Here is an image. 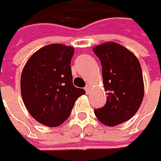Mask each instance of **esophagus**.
Returning <instances> with one entry per match:
<instances>
[{
  "label": "esophagus",
  "mask_w": 161,
  "mask_h": 161,
  "mask_svg": "<svg viewBox=\"0 0 161 161\" xmlns=\"http://www.w3.org/2000/svg\"><path fill=\"white\" fill-rule=\"evenodd\" d=\"M85 90H86V94H89V91H90V86H89V85L86 86V87H85Z\"/></svg>",
  "instance_id": "34e87169"
}]
</instances>
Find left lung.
Here are the masks:
<instances>
[{
    "label": "left lung",
    "instance_id": "left-lung-1",
    "mask_svg": "<svg viewBox=\"0 0 161 161\" xmlns=\"http://www.w3.org/2000/svg\"><path fill=\"white\" fill-rule=\"evenodd\" d=\"M102 64L106 105L95 109L100 122L114 127L132 118L144 97L142 70L137 58L124 46L106 43L93 48Z\"/></svg>",
    "mask_w": 161,
    "mask_h": 161
}]
</instances>
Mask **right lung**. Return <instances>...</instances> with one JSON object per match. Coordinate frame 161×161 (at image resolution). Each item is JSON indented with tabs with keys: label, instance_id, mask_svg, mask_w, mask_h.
Wrapping results in <instances>:
<instances>
[{
	"label": "right lung",
	"instance_id": "add662e5",
	"mask_svg": "<svg viewBox=\"0 0 161 161\" xmlns=\"http://www.w3.org/2000/svg\"><path fill=\"white\" fill-rule=\"evenodd\" d=\"M74 52L71 46L49 44L34 53L24 65L22 97L32 117L44 126L63 124L75 100L86 94L73 85L70 64Z\"/></svg>",
	"mask_w": 161,
	"mask_h": 161
}]
</instances>
